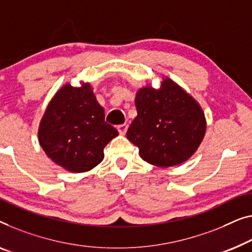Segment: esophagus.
Here are the masks:
<instances>
[{"label":"esophagus","instance_id":"1","mask_svg":"<svg viewBox=\"0 0 252 252\" xmlns=\"http://www.w3.org/2000/svg\"><path fill=\"white\" fill-rule=\"evenodd\" d=\"M127 128H128V125H127V124H122V125H118V127H117L119 134H122V135H124L127 132Z\"/></svg>","mask_w":252,"mask_h":252}]
</instances>
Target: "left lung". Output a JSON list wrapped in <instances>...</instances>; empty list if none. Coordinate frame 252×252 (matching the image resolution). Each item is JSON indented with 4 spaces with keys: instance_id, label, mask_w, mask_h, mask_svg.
Here are the masks:
<instances>
[{
    "instance_id": "left-lung-1",
    "label": "left lung",
    "mask_w": 252,
    "mask_h": 252,
    "mask_svg": "<svg viewBox=\"0 0 252 252\" xmlns=\"http://www.w3.org/2000/svg\"><path fill=\"white\" fill-rule=\"evenodd\" d=\"M137 116L126 136L140 150L142 159L158 167H170L188 160L206 133L202 109L192 96L169 78L159 90H138Z\"/></svg>"
}]
</instances>
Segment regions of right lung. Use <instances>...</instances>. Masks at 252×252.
<instances>
[{
	"mask_svg": "<svg viewBox=\"0 0 252 252\" xmlns=\"http://www.w3.org/2000/svg\"><path fill=\"white\" fill-rule=\"evenodd\" d=\"M117 135V129L104 122V110L90 84H67L58 91L38 129L39 144L49 158L74 173L100 163L104 147Z\"/></svg>",
	"mask_w": 252,
	"mask_h": 252,
	"instance_id": "1",
	"label": "right lung"
}]
</instances>
